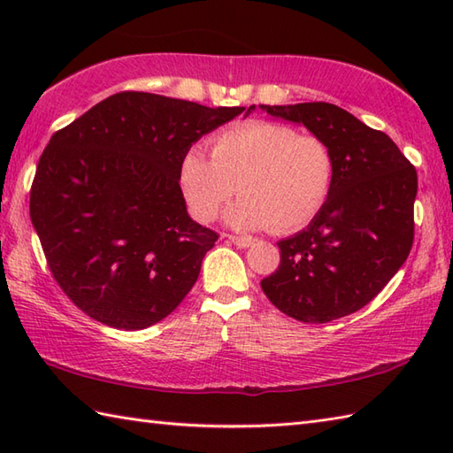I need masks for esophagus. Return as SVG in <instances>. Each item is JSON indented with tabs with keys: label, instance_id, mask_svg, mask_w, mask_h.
I'll use <instances>...</instances> for the list:
<instances>
[{
	"label": "esophagus",
	"instance_id": "34e87169",
	"mask_svg": "<svg viewBox=\"0 0 453 453\" xmlns=\"http://www.w3.org/2000/svg\"><path fill=\"white\" fill-rule=\"evenodd\" d=\"M224 237H226V239H229V242H232L234 245L242 247V249H245V247H251V245H253V239H251V237H245V235H229V234H226Z\"/></svg>",
	"mask_w": 453,
	"mask_h": 453
}]
</instances>
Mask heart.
<instances>
[{
    "label": "heart",
    "instance_id": "obj_1",
    "mask_svg": "<svg viewBox=\"0 0 453 453\" xmlns=\"http://www.w3.org/2000/svg\"><path fill=\"white\" fill-rule=\"evenodd\" d=\"M210 156L192 146L180 159V188L192 216L211 221L239 190L227 221L239 229H300L331 195L334 161L313 134L268 120H249L210 140Z\"/></svg>",
    "mask_w": 453,
    "mask_h": 453
}]
</instances>
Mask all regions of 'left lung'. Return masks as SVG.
<instances>
[{"label":"left lung","mask_w":453,"mask_h":453,"mask_svg":"<svg viewBox=\"0 0 453 453\" xmlns=\"http://www.w3.org/2000/svg\"><path fill=\"white\" fill-rule=\"evenodd\" d=\"M329 146L334 180L311 224L278 242L280 265L261 280L288 317L329 323L362 310L391 280L415 239L417 169L388 134L331 103L263 107Z\"/></svg>","instance_id":"left-lung-1"}]
</instances>
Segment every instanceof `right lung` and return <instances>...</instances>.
Wrapping results in <instances>:
<instances>
[{
  "mask_svg": "<svg viewBox=\"0 0 453 453\" xmlns=\"http://www.w3.org/2000/svg\"><path fill=\"white\" fill-rule=\"evenodd\" d=\"M243 111L122 91L54 132L28 208L52 278L85 315L136 331L185 300L219 235L188 218L180 159Z\"/></svg>",
  "mask_w": 453,
  "mask_h": 453,
  "instance_id": "obj_1",
  "label": "right lung"
}]
</instances>
